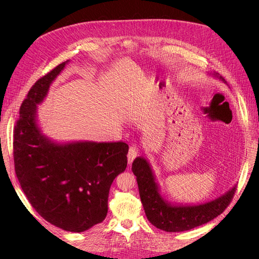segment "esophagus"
Wrapping results in <instances>:
<instances>
[{"mask_svg": "<svg viewBox=\"0 0 259 259\" xmlns=\"http://www.w3.org/2000/svg\"><path fill=\"white\" fill-rule=\"evenodd\" d=\"M139 154H140V150H139V148H137V147H130V149H129V152H128V164L130 165L131 162L133 161V159L135 158V157H138L139 156Z\"/></svg>", "mask_w": 259, "mask_h": 259, "instance_id": "1", "label": "esophagus"}]
</instances>
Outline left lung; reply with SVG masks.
Segmentation results:
<instances>
[{
    "mask_svg": "<svg viewBox=\"0 0 259 259\" xmlns=\"http://www.w3.org/2000/svg\"><path fill=\"white\" fill-rule=\"evenodd\" d=\"M212 75L224 80L215 73ZM132 172L137 176L140 197L148 221L166 232H183L212 221L225 211L236 190L234 185L225 194L197 205L173 203L162 196L151 165L144 154L133 160Z\"/></svg>",
    "mask_w": 259,
    "mask_h": 259,
    "instance_id": "8db88e82",
    "label": "left lung"
}]
</instances>
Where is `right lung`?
I'll return each instance as SVG.
<instances>
[{"mask_svg":"<svg viewBox=\"0 0 259 259\" xmlns=\"http://www.w3.org/2000/svg\"><path fill=\"white\" fill-rule=\"evenodd\" d=\"M69 60L40 77L21 105L13 158L22 190L35 211L58 228L84 232L102 223L109 190L127 167L126 143L56 142L37 122V106Z\"/></svg>","mask_w":259,"mask_h":259,"instance_id":"add662e5","label":"right lung"}]
</instances>
